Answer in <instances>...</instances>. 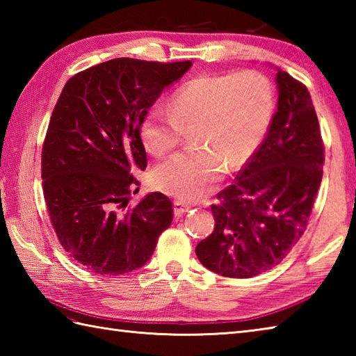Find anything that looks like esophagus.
Masks as SVG:
<instances>
[{
	"label": "esophagus",
	"instance_id": "34e87169",
	"mask_svg": "<svg viewBox=\"0 0 356 356\" xmlns=\"http://www.w3.org/2000/svg\"><path fill=\"white\" fill-rule=\"evenodd\" d=\"M188 209H190V207H188L185 202L174 200V214H176L177 217H182Z\"/></svg>",
	"mask_w": 356,
	"mask_h": 356
}]
</instances>
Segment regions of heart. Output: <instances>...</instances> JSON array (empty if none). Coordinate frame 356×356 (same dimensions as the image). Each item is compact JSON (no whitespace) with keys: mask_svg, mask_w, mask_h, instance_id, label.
<instances>
[{"mask_svg":"<svg viewBox=\"0 0 356 356\" xmlns=\"http://www.w3.org/2000/svg\"><path fill=\"white\" fill-rule=\"evenodd\" d=\"M274 93L257 70L200 74L172 93L168 111L151 108L140 122L143 147L161 157L191 128L194 147L174 154L154 171V184L180 200L205 197L226 170L252 159L266 136Z\"/></svg>","mask_w":356,"mask_h":356,"instance_id":"b5f03b06","label":"heart"}]
</instances>
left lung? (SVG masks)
Instances as JSON below:
<instances>
[{
  "label": "left lung",
  "mask_w": 356,
  "mask_h": 356,
  "mask_svg": "<svg viewBox=\"0 0 356 356\" xmlns=\"http://www.w3.org/2000/svg\"><path fill=\"white\" fill-rule=\"evenodd\" d=\"M277 111L266 138L211 207L216 226L195 248L207 269L229 278L268 272L306 231L323 177L324 145L306 86L277 72Z\"/></svg>",
  "instance_id": "1"
}]
</instances>
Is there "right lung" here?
I'll return each mask as SVG.
<instances>
[{
  "label": "right lung",
  "instance_id": "right-lung-1",
  "mask_svg": "<svg viewBox=\"0 0 356 356\" xmlns=\"http://www.w3.org/2000/svg\"><path fill=\"white\" fill-rule=\"evenodd\" d=\"M191 61L116 58L67 81L53 108L41 159L42 190L59 243L99 275L142 268L172 220V203L139 191L133 174L147 168L140 122L163 90Z\"/></svg>",
  "mask_w": 356,
  "mask_h": 356
}]
</instances>
